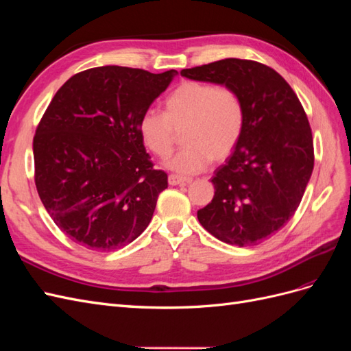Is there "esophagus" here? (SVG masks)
I'll use <instances>...</instances> for the list:
<instances>
[{
	"instance_id": "esophagus-1",
	"label": "esophagus",
	"mask_w": 351,
	"mask_h": 351,
	"mask_svg": "<svg viewBox=\"0 0 351 351\" xmlns=\"http://www.w3.org/2000/svg\"><path fill=\"white\" fill-rule=\"evenodd\" d=\"M190 182H192V180H190V178L178 177V176H176V174L168 176V183L171 184V186H177V184H184V183H190Z\"/></svg>"
}]
</instances>
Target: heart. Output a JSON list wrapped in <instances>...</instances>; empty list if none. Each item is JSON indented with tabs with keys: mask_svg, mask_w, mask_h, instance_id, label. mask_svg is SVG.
Here are the masks:
<instances>
[{
	"mask_svg": "<svg viewBox=\"0 0 351 351\" xmlns=\"http://www.w3.org/2000/svg\"><path fill=\"white\" fill-rule=\"evenodd\" d=\"M165 112L146 110L139 119L145 146L158 158L173 152L177 133L184 130L186 145L167 167L178 174H196L212 162L222 161L236 149L246 123L240 93L231 86L187 80L168 95Z\"/></svg>",
	"mask_w": 351,
	"mask_h": 351,
	"instance_id": "1",
	"label": "heart"
}]
</instances>
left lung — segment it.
<instances>
[{
	"mask_svg": "<svg viewBox=\"0 0 351 351\" xmlns=\"http://www.w3.org/2000/svg\"><path fill=\"white\" fill-rule=\"evenodd\" d=\"M182 76L234 88L244 102L241 139L215 169L214 199L197 219L221 241L254 246L300 205L315 162L309 120L281 74L258 61L226 58L184 69Z\"/></svg>",
	"mask_w": 351,
	"mask_h": 351,
	"instance_id": "left-lung-1",
	"label": "left lung"
}]
</instances>
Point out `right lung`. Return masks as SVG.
<instances>
[{"label": "right lung", "instance_id": "1", "mask_svg": "<svg viewBox=\"0 0 351 351\" xmlns=\"http://www.w3.org/2000/svg\"><path fill=\"white\" fill-rule=\"evenodd\" d=\"M176 73L95 67L54 95L34 137L35 184L73 241L110 252L149 226L168 177L154 168L137 124Z\"/></svg>", "mask_w": 351, "mask_h": 351}]
</instances>
